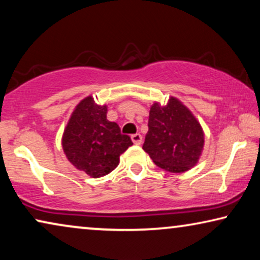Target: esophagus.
<instances>
[{"label": "esophagus", "instance_id": "esophagus-1", "mask_svg": "<svg viewBox=\"0 0 260 260\" xmlns=\"http://www.w3.org/2000/svg\"><path fill=\"white\" fill-rule=\"evenodd\" d=\"M131 140H133V142L135 144L140 145L142 143V136L140 134H135V135H131Z\"/></svg>", "mask_w": 260, "mask_h": 260}]
</instances>
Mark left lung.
I'll use <instances>...</instances> for the list:
<instances>
[{"label": "left lung", "instance_id": "1", "mask_svg": "<svg viewBox=\"0 0 260 260\" xmlns=\"http://www.w3.org/2000/svg\"><path fill=\"white\" fill-rule=\"evenodd\" d=\"M143 150L156 166L170 173H183L199 161L204 131L189 110L172 97L168 104L155 103L149 112Z\"/></svg>", "mask_w": 260, "mask_h": 260}]
</instances>
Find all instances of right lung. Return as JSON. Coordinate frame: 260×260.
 <instances>
[{"mask_svg":"<svg viewBox=\"0 0 260 260\" xmlns=\"http://www.w3.org/2000/svg\"><path fill=\"white\" fill-rule=\"evenodd\" d=\"M108 106L86 97L77 105L62 136L66 157L92 177H102L118 166L119 156L133 145L118 124L106 119Z\"/></svg>","mask_w":260,"mask_h":260,"instance_id":"add662e5","label":"right lung"}]
</instances>
